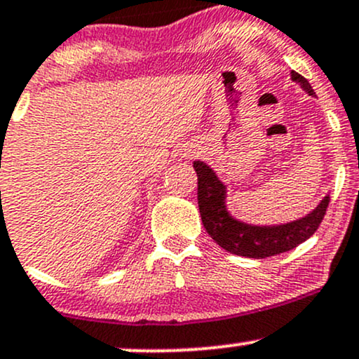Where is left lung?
<instances>
[{
  "label": "left lung",
  "mask_w": 359,
  "mask_h": 359,
  "mask_svg": "<svg viewBox=\"0 0 359 359\" xmlns=\"http://www.w3.org/2000/svg\"><path fill=\"white\" fill-rule=\"evenodd\" d=\"M291 80L300 83L309 95H315L309 81L297 71H291ZM194 170L198 173V204L204 228L222 249L243 257L266 259L300 245L320 226L330 201V196H325L309 216L297 222L278 226H255L238 222L226 211V187L206 163L194 161Z\"/></svg>",
  "instance_id": "1"
}]
</instances>
